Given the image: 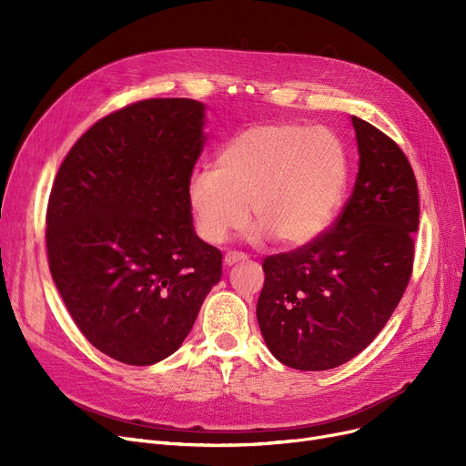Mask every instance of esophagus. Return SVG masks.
I'll list each match as a JSON object with an SVG mask.
<instances>
[{"mask_svg": "<svg viewBox=\"0 0 466 466\" xmlns=\"http://www.w3.org/2000/svg\"><path fill=\"white\" fill-rule=\"evenodd\" d=\"M246 258H248L246 253H241V251H228V253L225 255V264L232 266V264H236V262H239V260H246Z\"/></svg>", "mask_w": 466, "mask_h": 466, "instance_id": "esophagus-1", "label": "esophagus"}]
</instances>
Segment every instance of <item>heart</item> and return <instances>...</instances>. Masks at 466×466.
I'll use <instances>...</instances> for the list:
<instances>
[{"label": "heart", "mask_w": 466, "mask_h": 466, "mask_svg": "<svg viewBox=\"0 0 466 466\" xmlns=\"http://www.w3.org/2000/svg\"><path fill=\"white\" fill-rule=\"evenodd\" d=\"M348 181L344 145L325 127L270 122L236 134L215 167L196 174L188 202L204 239L220 243L249 220L283 246L321 236L338 213Z\"/></svg>", "instance_id": "obj_1"}]
</instances>
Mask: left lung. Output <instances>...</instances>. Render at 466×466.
Masks as SVG:
<instances>
[{
  "label": "left lung",
  "mask_w": 466,
  "mask_h": 466,
  "mask_svg": "<svg viewBox=\"0 0 466 466\" xmlns=\"http://www.w3.org/2000/svg\"><path fill=\"white\" fill-rule=\"evenodd\" d=\"M353 192L332 227L266 257L257 319L268 350L297 370L357 357L387 325L413 270L420 192L400 147L359 116Z\"/></svg>",
  "instance_id": "8db88e82"
}]
</instances>
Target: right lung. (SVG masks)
Returning a JSON list of instances; mask_svg holds the SVG:
<instances>
[{"instance_id":"1","label":"right lung","mask_w":466,"mask_h":466,"mask_svg":"<svg viewBox=\"0 0 466 466\" xmlns=\"http://www.w3.org/2000/svg\"><path fill=\"white\" fill-rule=\"evenodd\" d=\"M204 106L151 97L92 125L66 155L46 206L60 297L107 357L155 364L190 332L223 253L194 234L188 202Z\"/></svg>"}]
</instances>
